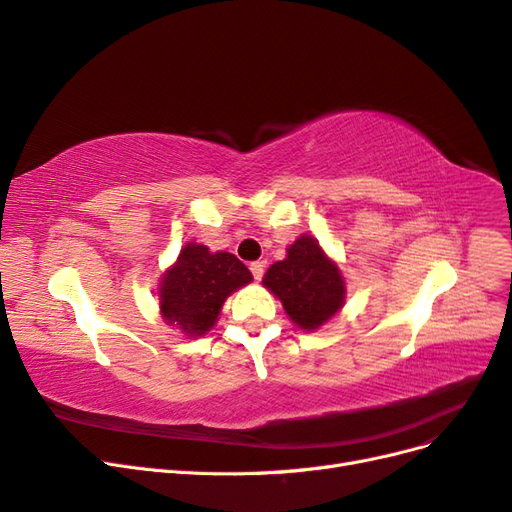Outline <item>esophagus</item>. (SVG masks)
Wrapping results in <instances>:
<instances>
[{
	"label": "esophagus",
	"instance_id": "1",
	"mask_svg": "<svg viewBox=\"0 0 512 512\" xmlns=\"http://www.w3.org/2000/svg\"><path fill=\"white\" fill-rule=\"evenodd\" d=\"M250 271H252V275H254V280H260L262 273H265V262H260V260L252 262V265H250Z\"/></svg>",
	"mask_w": 512,
	"mask_h": 512
}]
</instances>
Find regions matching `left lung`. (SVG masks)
<instances>
[{
  "label": "left lung",
  "instance_id": "left-lung-1",
  "mask_svg": "<svg viewBox=\"0 0 512 512\" xmlns=\"http://www.w3.org/2000/svg\"><path fill=\"white\" fill-rule=\"evenodd\" d=\"M262 286L280 299L288 318L307 333L333 320L346 301L342 267L312 235H301L286 247V258L267 269Z\"/></svg>",
  "mask_w": 512,
  "mask_h": 512
}]
</instances>
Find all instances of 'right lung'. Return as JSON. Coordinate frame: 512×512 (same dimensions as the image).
<instances>
[{
	"instance_id": "add662e5",
	"label": "right lung",
	"mask_w": 512,
	"mask_h": 512,
	"mask_svg": "<svg viewBox=\"0 0 512 512\" xmlns=\"http://www.w3.org/2000/svg\"><path fill=\"white\" fill-rule=\"evenodd\" d=\"M252 280L250 269L235 254L185 243L160 277V314L168 327L185 337H200L215 327L230 294Z\"/></svg>"
}]
</instances>
